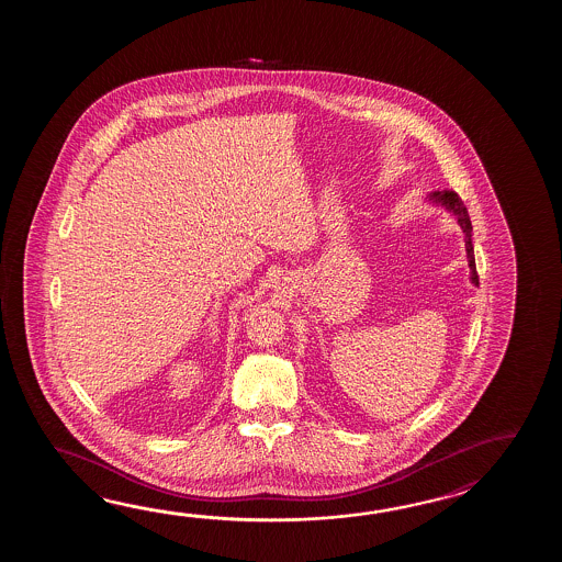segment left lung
<instances>
[{
    "label": "left lung",
    "mask_w": 562,
    "mask_h": 562,
    "mask_svg": "<svg viewBox=\"0 0 562 562\" xmlns=\"http://www.w3.org/2000/svg\"><path fill=\"white\" fill-rule=\"evenodd\" d=\"M428 201H431L434 204H440L458 221V225H460L462 233H464L470 281L477 285L476 259H474V245H472V223H470V216H468L467 206L462 203V199L454 191H436L431 192Z\"/></svg>",
    "instance_id": "1"
}]
</instances>
